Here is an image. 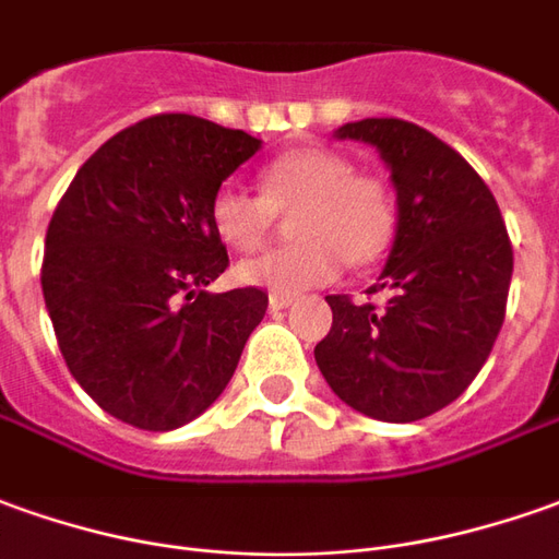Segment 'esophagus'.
Returning <instances> with one entry per match:
<instances>
[{"instance_id": "esophagus-1", "label": "esophagus", "mask_w": 559, "mask_h": 559, "mask_svg": "<svg viewBox=\"0 0 559 559\" xmlns=\"http://www.w3.org/2000/svg\"><path fill=\"white\" fill-rule=\"evenodd\" d=\"M267 307H271L273 313H276V310H286V307H292V298H288V295H271V298H267Z\"/></svg>"}]
</instances>
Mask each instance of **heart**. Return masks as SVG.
I'll list each match as a JSON object with an SVG mask.
<instances>
[{
  "mask_svg": "<svg viewBox=\"0 0 559 559\" xmlns=\"http://www.w3.org/2000/svg\"><path fill=\"white\" fill-rule=\"evenodd\" d=\"M261 194L237 185L215 191L210 222L218 240L234 252L258 249L276 213H292L298 242L246 258L234 267L237 283L273 295H301L334 283L344 258L365 267L390 249L395 203L386 185L356 176V167L331 148H301L276 157L258 173Z\"/></svg>",
  "mask_w": 559,
  "mask_h": 559,
  "instance_id": "heart-1",
  "label": "heart"
}]
</instances>
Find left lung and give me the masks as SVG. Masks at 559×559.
Wrapping results in <instances>:
<instances>
[{
    "instance_id": "obj_1",
    "label": "left lung",
    "mask_w": 559,
    "mask_h": 559,
    "mask_svg": "<svg viewBox=\"0 0 559 559\" xmlns=\"http://www.w3.org/2000/svg\"><path fill=\"white\" fill-rule=\"evenodd\" d=\"M371 145L395 188V240L368 292L386 307L329 295L331 331L313 349L331 392L365 417L414 423L478 377L506 319L514 252L496 198L429 130L365 118L334 130Z\"/></svg>"
}]
</instances>
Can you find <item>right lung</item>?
Here are the masks:
<instances>
[{
    "label": "right lung",
    "instance_id": "obj_1",
    "mask_svg": "<svg viewBox=\"0 0 559 559\" xmlns=\"http://www.w3.org/2000/svg\"><path fill=\"white\" fill-rule=\"evenodd\" d=\"M261 140L194 115H155L84 160L53 210L41 295L79 386L148 432L198 419L264 319L261 288L206 292L228 267L215 191Z\"/></svg>",
    "mask_w": 559,
    "mask_h": 559
}]
</instances>
